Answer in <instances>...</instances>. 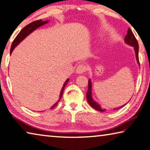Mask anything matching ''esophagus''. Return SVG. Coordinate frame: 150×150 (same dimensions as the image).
I'll list each match as a JSON object with an SVG mask.
<instances>
[{
  "instance_id": "esophagus-1",
  "label": "esophagus",
  "mask_w": 150,
  "mask_h": 150,
  "mask_svg": "<svg viewBox=\"0 0 150 150\" xmlns=\"http://www.w3.org/2000/svg\"><path fill=\"white\" fill-rule=\"evenodd\" d=\"M86 66L84 64H80L76 68V73L77 74H82L86 71Z\"/></svg>"
}]
</instances>
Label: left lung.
I'll list each match as a JSON object with an SVG mask.
<instances>
[{
	"mask_svg": "<svg viewBox=\"0 0 150 150\" xmlns=\"http://www.w3.org/2000/svg\"><path fill=\"white\" fill-rule=\"evenodd\" d=\"M124 40L126 42V43H127V45H130L132 46H134L135 52H136V59L137 61V63L139 64V57H138V51H139V45H138V42L136 40V37H135L134 33H132V31L130 28H128L127 30V33L126 34V37L124 38ZM86 98H87V100L89 104L91 105V106L94 108L95 110H98V111L100 112H104L105 109H102L101 108V106L98 104L97 102H96L94 100H93L92 96V82L91 80H88V91L86 93ZM127 103L125 105H126ZM125 105H122V107H120L116 109H119L121 108L123 106H124ZM115 108L114 110H116Z\"/></svg>",
	"mask_w": 150,
	"mask_h": 150,
	"instance_id": "1",
	"label": "left lung"
}]
</instances>
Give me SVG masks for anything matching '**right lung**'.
<instances>
[{"label": "right lung", "instance_id": "right-lung-1", "mask_svg": "<svg viewBox=\"0 0 150 150\" xmlns=\"http://www.w3.org/2000/svg\"><path fill=\"white\" fill-rule=\"evenodd\" d=\"M48 23V21H42V20H38V21H34V22H33V23H31L29 24H28V25L26 26L25 27H24V28L21 30V32L18 33V35L16 36V37L15 38V39H14V41L13 42V44H12L11 48V51H10V54H11L12 52L13 51L14 48H15L16 46L18 45L20 42H21V41H23L27 36L29 35V34H30L31 33H33L34 30H36V28H38V27L42 26L45 24H46ZM68 80H69V79L66 80V81L64 82V85H63L62 88V90H61V92H60V98H59V100H58V102H56L55 104L50 108V109H52L53 108H54L56 105H57L58 102L60 101L61 98H62L63 92H64V90L66 85L68 84Z\"/></svg>", "mask_w": 150, "mask_h": 150}]
</instances>
